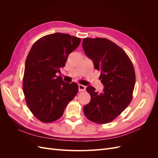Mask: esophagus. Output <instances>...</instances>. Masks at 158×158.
Listing matches in <instances>:
<instances>
[{
	"label": "esophagus",
	"mask_w": 158,
	"mask_h": 158,
	"mask_svg": "<svg viewBox=\"0 0 158 158\" xmlns=\"http://www.w3.org/2000/svg\"><path fill=\"white\" fill-rule=\"evenodd\" d=\"M85 88H86V87H85V85H83L82 84L78 85V89L80 92H84V91L85 90Z\"/></svg>",
	"instance_id": "obj_1"
}]
</instances>
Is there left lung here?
Instances as JSON below:
<instances>
[{
    "mask_svg": "<svg viewBox=\"0 0 158 158\" xmlns=\"http://www.w3.org/2000/svg\"><path fill=\"white\" fill-rule=\"evenodd\" d=\"M85 54L93 60L95 69L101 71L104 85L102 93L87 87L90 102L84 107L85 116L97 124L113 121L130 104L136 76L132 61L122 48L106 38L83 40Z\"/></svg>",
    "mask_w": 158,
    "mask_h": 158,
    "instance_id": "8db88e82",
    "label": "left lung"
}]
</instances>
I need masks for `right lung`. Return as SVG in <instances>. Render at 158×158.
I'll return each instance as SVG.
<instances>
[{
  "label": "right lung",
  "mask_w": 158,
  "mask_h": 158,
  "mask_svg": "<svg viewBox=\"0 0 158 158\" xmlns=\"http://www.w3.org/2000/svg\"><path fill=\"white\" fill-rule=\"evenodd\" d=\"M81 39L55 33L34 43L27 55L23 78V92L30 111L43 123L61 117L68 103L77 94L75 82H63L60 73L68 56L80 45Z\"/></svg>",
  "instance_id": "obj_1"
}]
</instances>
